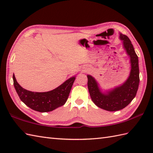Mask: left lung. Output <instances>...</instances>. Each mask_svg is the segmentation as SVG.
I'll use <instances>...</instances> for the list:
<instances>
[{
    "mask_svg": "<svg viewBox=\"0 0 153 153\" xmlns=\"http://www.w3.org/2000/svg\"><path fill=\"white\" fill-rule=\"evenodd\" d=\"M120 38L123 41L127 54L130 57L131 68L128 79L122 85L104 93L100 91L96 80L87 75V86L93 102L99 108L108 111H117L128 106L135 97L139 83L137 55L128 36L120 33Z\"/></svg>",
    "mask_w": 153,
    "mask_h": 153,
    "instance_id": "left-lung-1",
    "label": "left lung"
}]
</instances>
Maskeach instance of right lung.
Wrapping results in <instances>:
<instances>
[{
  "mask_svg": "<svg viewBox=\"0 0 153 153\" xmlns=\"http://www.w3.org/2000/svg\"><path fill=\"white\" fill-rule=\"evenodd\" d=\"M76 77H72L50 91L38 93L27 91L19 85L13 75L14 85L22 101L30 108L40 112L53 111L66 103Z\"/></svg>",
  "mask_w": 153,
  "mask_h": 153,
  "instance_id": "right-lung-1",
  "label": "right lung"
}]
</instances>
